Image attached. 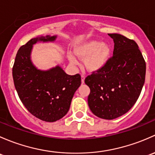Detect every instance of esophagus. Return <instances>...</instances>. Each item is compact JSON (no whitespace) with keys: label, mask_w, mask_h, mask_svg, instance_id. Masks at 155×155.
I'll return each instance as SVG.
<instances>
[{"label":"esophagus","mask_w":155,"mask_h":155,"mask_svg":"<svg viewBox=\"0 0 155 155\" xmlns=\"http://www.w3.org/2000/svg\"><path fill=\"white\" fill-rule=\"evenodd\" d=\"M84 80H85V75L84 74H81V83L82 84L84 83Z\"/></svg>","instance_id":"34e87169"}]
</instances>
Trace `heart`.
Listing matches in <instances>:
<instances>
[{
	"instance_id": "b5f03b06",
	"label": "heart",
	"mask_w": 155,
	"mask_h": 155,
	"mask_svg": "<svg viewBox=\"0 0 155 155\" xmlns=\"http://www.w3.org/2000/svg\"><path fill=\"white\" fill-rule=\"evenodd\" d=\"M74 53L80 58H85L84 64L87 69L91 71H96L106 64L110 54V47L107 43L88 41L76 46ZM69 58L73 63H76L75 58L73 56L71 55Z\"/></svg>"
}]
</instances>
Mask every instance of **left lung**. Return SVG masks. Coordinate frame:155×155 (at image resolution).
Here are the masks:
<instances>
[{"instance_id":"1","label":"left lung","mask_w":155,"mask_h":155,"mask_svg":"<svg viewBox=\"0 0 155 155\" xmlns=\"http://www.w3.org/2000/svg\"><path fill=\"white\" fill-rule=\"evenodd\" d=\"M113 55L100 70L85 78L90 89L88 104L98 117L113 119L128 112L138 99L146 78V61L133 39L109 33Z\"/></svg>"}]
</instances>
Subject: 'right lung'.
Listing matches in <instances>:
<instances>
[{"instance_id": "right-lung-1", "label": "right lung", "mask_w": 155, "mask_h": 155, "mask_svg": "<svg viewBox=\"0 0 155 155\" xmlns=\"http://www.w3.org/2000/svg\"><path fill=\"white\" fill-rule=\"evenodd\" d=\"M56 36L33 38L18 49L12 67L14 85L19 98L33 116L53 122L68 113L71 99L81 84V74L68 75L60 66L43 71L30 59L33 45L54 41Z\"/></svg>"}]
</instances>
